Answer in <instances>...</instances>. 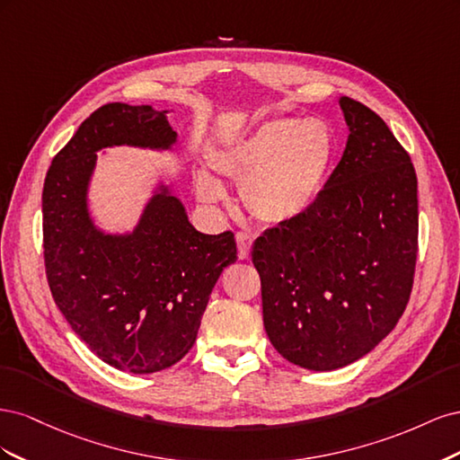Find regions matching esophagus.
Instances as JSON below:
<instances>
[{
	"mask_svg": "<svg viewBox=\"0 0 460 460\" xmlns=\"http://www.w3.org/2000/svg\"><path fill=\"white\" fill-rule=\"evenodd\" d=\"M235 240H238V255H240V259L247 261L249 253H252V243H253L252 235L240 232L238 235H235Z\"/></svg>",
	"mask_w": 460,
	"mask_h": 460,
	"instance_id": "34e87169",
	"label": "esophagus"
}]
</instances>
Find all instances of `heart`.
<instances>
[{
	"label": "heart",
	"instance_id": "obj_1",
	"mask_svg": "<svg viewBox=\"0 0 460 460\" xmlns=\"http://www.w3.org/2000/svg\"><path fill=\"white\" fill-rule=\"evenodd\" d=\"M338 137L323 119H276L242 140L211 153L213 169L242 182V201L253 218L269 226H286L301 218L323 193ZM198 198L217 205L226 199L225 184L198 171Z\"/></svg>",
	"mask_w": 460,
	"mask_h": 460
}]
</instances>
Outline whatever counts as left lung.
<instances>
[{"label": "left lung", "instance_id": "1", "mask_svg": "<svg viewBox=\"0 0 460 460\" xmlns=\"http://www.w3.org/2000/svg\"><path fill=\"white\" fill-rule=\"evenodd\" d=\"M343 155L301 218L253 245L262 323L274 349L309 370H336L395 328L412 291L419 196L407 149L367 105L341 97Z\"/></svg>", "mask_w": 460, "mask_h": 460}]
</instances>
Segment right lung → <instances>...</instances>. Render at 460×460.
<instances>
[{
    "mask_svg": "<svg viewBox=\"0 0 460 460\" xmlns=\"http://www.w3.org/2000/svg\"><path fill=\"white\" fill-rule=\"evenodd\" d=\"M176 132L153 105L107 103L53 157L41 193L44 264L55 305L107 365L151 374L196 343L208 296L238 259L234 234H201L182 203L157 193L130 235L95 230L86 188L95 151L171 147Z\"/></svg>",
    "mask_w": 460,
    "mask_h": 460,
    "instance_id": "1",
    "label": "right lung"
}]
</instances>
